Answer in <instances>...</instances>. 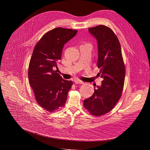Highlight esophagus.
I'll use <instances>...</instances> for the list:
<instances>
[{"mask_svg": "<svg viewBox=\"0 0 150 150\" xmlns=\"http://www.w3.org/2000/svg\"><path fill=\"white\" fill-rule=\"evenodd\" d=\"M74 82L75 83H76V84H82V83H83V81H81L79 79H77L74 80Z\"/></svg>", "mask_w": 150, "mask_h": 150, "instance_id": "esophagus-1", "label": "esophagus"}]
</instances>
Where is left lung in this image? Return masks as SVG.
Returning <instances> with one entry per match:
<instances>
[{
  "mask_svg": "<svg viewBox=\"0 0 150 150\" xmlns=\"http://www.w3.org/2000/svg\"><path fill=\"white\" fill-rule=\"evenodd\" d=\"M88 31L97 41L98 74L103 80L101 86L94 87V94L83 101V107L92 115L99 116L111 111L120 99L125 67L119 41L110 28L100 25L88 28Z\"/></svg>",
  "mask_w": 150,
  "mask_h": 150,
  "instance_id": "8db88e82",
  "label": "left lung"
}]
</instances>
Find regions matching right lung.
<instances>
[{"mask_svg":"<svg viewBox=\"0 0 150 150\" xmlns=\"http://www.w3.org/2000/svg\"><path fill=\"white\" fill-rule=\"evenodd\" d=\"M77 30L61 27L46 33L35 46L28 68L30 86L37 103L48 112L65 105L72 81L65 80L54 71L61 59L62 50Z\"/></svg>","mask_w":150,"mask_h":150,"instance_id":"add662e5","label":"right lung"}]
</instances>
